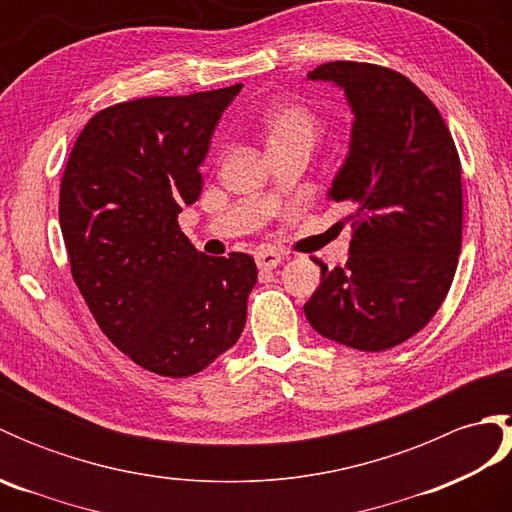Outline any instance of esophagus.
Listing matches in <instances>:
<instances>
[{
    "label": "esophagus",
    "mask_w": 512,
    "mask_h": 512,
    "mask_svg": "<svg viewBox=\"0 0 512 512\" xmlns=\"http://www.w3.org/2000/svg\"><path fill=\"white\" fill-rule=\"evenodd\" d=\"M255 262L262 270H270V268H275L277 264H281V255L275 253V250H270V248H262V250H257V253H255Z\"/></svg>",
    "instance_id": "obj_1"
}]
</instances>
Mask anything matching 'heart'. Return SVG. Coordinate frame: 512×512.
I'll list each match as a JSON object with an SVG mask.
<instances>
[{"mask_svg": "<svg viewBox=\"0 0 512 512\" xmlns=\"http://www.w3.org/2000/svg\"><path fill=\"white\" fill-rule=\"evenodd\" d=\"M262 132L270 151L295 145L312 147L321 132V121L308 105L281 101L264 112Z\"/></svg>", "mask_w": 512, "mask_h": 512, "instance_id": "obj_1", "label": "heart"}]
</instances>
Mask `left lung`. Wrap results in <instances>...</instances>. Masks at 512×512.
I'll return each mask as SVG.
<instances>
[{
	"label": "left lung",
	"mask_w": 512,
	"mask_h": 512,
	"mask_svg": "<svg viewBox=\"0 0 512 512\" xmlns=\"http://www.w3.org/2000/svg\"><path fill=\"white\" fill-rule=\"evenodd\" d=\"M345 92L354 123L328 200L352 206L350 259L321 266L303 306L321 336L361 352L411 339L442 306L462 244V167L438 107L407 76L332 61L308 72Z\"/></svg>",
	"instance_id": "left-lung-1"
}]
</instances>
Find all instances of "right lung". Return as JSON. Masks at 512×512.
<instances>
[{
	"instance_id": "add662e5",
	"label": "right lung",
	"mask_w": 512,
	"mask_h": 512,
	"mask_svg": "<svg viewBox=\"0 0 512 512\" xmlns=\"http://www.w3.org/2000/svg\"><path fill=\"white\" fill-rule=\"evenodd\" d=\"M239 90L107 107L83 127L63 171L59 222L74 284L107 339L160 376L202 372L246 325L253 257L204 255L178 226Z\"/></svg>"
}]
</instances>
